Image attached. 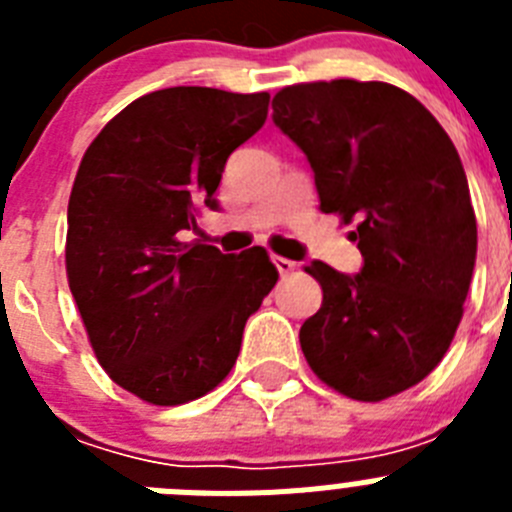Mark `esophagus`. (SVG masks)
<instances>
[{
	"label": "esophagus",
	"instance_id": "34e87169",
	"mask_svg": "<svg viewBox=\"0 0 512 512\" xmlns=\"http://www.w3.org/2000/svg\"><path fill=\"white\" fill-rule=\"evenodd\" d=\"M271 261H274V266H277V271L282 274V277H287V274H292V271L297 269L295 261L284 259V256H271Z\"/></svg>",
	"mask_w": 512,
	"mask_h": 512
}]
</instances>
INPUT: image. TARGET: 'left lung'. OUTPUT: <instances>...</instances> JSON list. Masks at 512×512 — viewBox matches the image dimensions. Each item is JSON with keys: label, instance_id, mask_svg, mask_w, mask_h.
<instances>
[{"label": "left lung", "instance_id": "8db88e82", "mask_svg": "<svg viewBox=\"0 0 512 512\" xmlns=\"http://www.w3.org/2000/svg\"><path fill=\"white\" fill-rule=\"evenodd\" d=\"M271 110L315 171L320 210L356 220L364 256L354 277L305 266L323 305L300 328L302 354L351 400L410 390L449 351L477 259L459 153L413 94L384 81L295 84Z\"/></svg>", "mask_w": 512, "mask_h": 512}]
</instances>
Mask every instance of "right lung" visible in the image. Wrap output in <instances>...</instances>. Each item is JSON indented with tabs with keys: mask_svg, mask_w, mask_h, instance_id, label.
I'll list each match as a JSON object with an SVG mask.
<instances>
[{
	"mask_svg": "<svg viewBox=\"0 0 512 512\" xmlns=\"http://www.w3.org/2000/svg\"><path fill=\"white\" fill-rule=\"evenodd\" d=\"M269 94L158 89L92 140L69 197L66 274L99 364L151 405L207 395L277 284L261 246L238 259L184 241L215 210L225 161L264 125Z\"/></svg>",
	"mask_w": 512,
	"mask_h": 512,
	"instance_id": "obj_1",
	"label": "right lung"
}]
</instances>
